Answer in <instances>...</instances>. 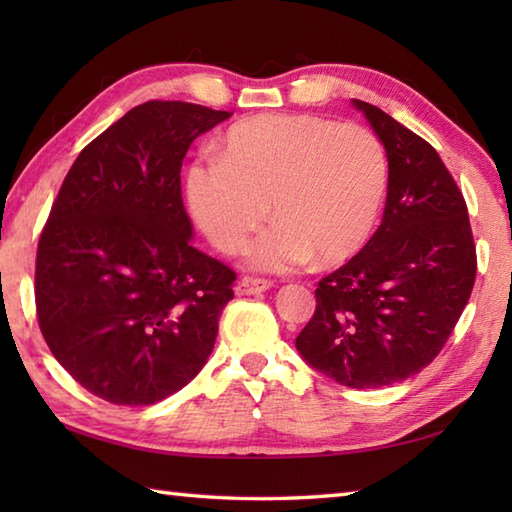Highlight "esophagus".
I'll return each mask as SVG.
<instances>
[{"instance_id":"obj_1","label":"esophagus","mask_w":512,"mask_h":512,"mask_svg":"<svg viewBox=\"0 0 512 512\" xmlns=\"http://www.w3.org/2000/svg\"><path fill=\"white\" fill-rule=\"evenodd\" d=\"M268 288H270V281H266V279L244 277V279H239L237 284H235V295H239V297L262 295V292H266Z\"/></svg>"}]
</instances>
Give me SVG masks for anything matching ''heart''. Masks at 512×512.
I'll return each instance as SVG.
<instances>
[{"label":"heart","mask_w":512,"mask_h":512,"mask_svg":"<svg viewBox=\"0 0 512 512\" xmlns=\"http://www.w3.org/2000/svg\"><path fill=\"white\" fill-rule=\"evenodd\" d=\"M387 156L374 132L312 114H262L224 134L217 156L187 169V202L204 237L246 264L288 273L339 266L372 237L387 193Z\"/></svg>","instance_id":"b5f03b06"}]
</instances>
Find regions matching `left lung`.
<instances>
[{"label":"left lung","mask_w":512,"mask_h":512,"mask_svg":"<svg viewBox=\"0 0 512 512\" xmlns=\"http://www.w3.org/2000/svg\"><path fill=\"white\" fill-rule=\"evenodd\" d=\"M352 105L387 154L383 222L361 253L319 281L297 350L339 385L376 389L440 354L471 297L477 259L469 211L438 151L378 107Z\"/></svg>","instance_id":"left-lung-1"}]
</instances>
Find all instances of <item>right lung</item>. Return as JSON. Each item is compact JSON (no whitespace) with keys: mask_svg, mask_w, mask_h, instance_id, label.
<instances>
[{"mask_svg":"<svg viewBox=\"0 0 512 512\" xmlns=\"http://www.w3.org/2000/svg\"><path fill=\"white\" fill-rule=\"evenodd\" d=\"M228 112L147 101L65 176L37 248L43 339L76 383L114 405L176 394L213 352L235 273L191 244L180 169Z\"/></svg>","mask_w":512,"mask_h":512,"instance_id":"obj_1","label":"right lung"}]
</instances>
